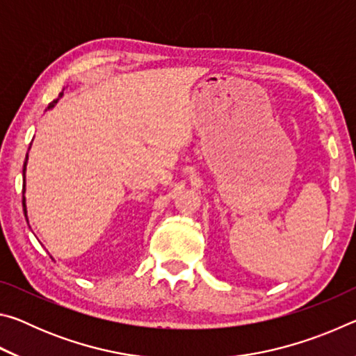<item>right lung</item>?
<instances>
[{"label":"right lung","instance_id":"obj_1","mask_svg":"<svg viewBox=\"0 0 356 356\" xmlns=\"http://www.w3.org/2000/svg\"><path fill=\"white\" fill-rule=\"evenodd\" d=\"M63 91H64V89H63ZM63 97V92L61 94H59V97L56 99V100H53L51 102V104L50 105H48V108H47V110H51V108L53 106H55L56 104H58V100L59 99H61ZM29 147H31V146H29ZM29 150V149H28ZM26 163H28V154H26V159H25V163H23V177H25V172H26ZM23 212H25V218H26V221H28V212H26V200H25V185H23Z\"/></svg>","mask_w":356,"mask_h":356}]
</instances>
